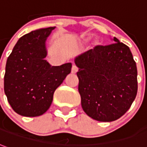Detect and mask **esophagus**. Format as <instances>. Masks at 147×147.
I'll return each mask as SVG.
<instances>
[{
  "instance_id": "1",
  "label": "esophagus",
  "mask_w": 147,
  "mask_h": 147,
  "mask_svg": "<svg viewBox=\"0 0 147 147\" xmlns=\"http://www.w3.org/2000/svg\"><path fill=\"white\" fill-rule=\"evenodd\" d=\"M78 71V68L77 67L76 65H73V66H72V69H71L72 74H76Z\"/></svg>"
}]
</instances>
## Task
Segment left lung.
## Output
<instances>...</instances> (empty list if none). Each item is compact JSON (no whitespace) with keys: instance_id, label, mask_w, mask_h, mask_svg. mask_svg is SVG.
<instances>
[{"instance_id":"8db88e82","label":"left lung","mask_w":147,"mask_h":147,"mask_svg":"<svg viewBox=\"0 0 147 147\" xmlns=\"http://www.w3.org/2000/svg\"><path fill=\"white\" fill-rule=\"evenodd\" d=\"M114 43L98 45L74 59L85 113L99 122H112L129 110L137 95V66L129 48Z\"/></svg>"}]
</instances>
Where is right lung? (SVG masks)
<instances>
[{
  "label": "right lung",
  "mask_w": 147,
  "mask_h": 147,
  "mask_svg": "<svg viewBox=\"0 0 147 147\" xmlns=\"http://www.w3.org/2000/svg\"><path fill=\"white\" fill-rule=\"evenodd\" d=\"M55 27L34 30L15 45L6 62L4 90L8 102L17 114L37 117L45 113L56 89L71 72L72 64L52 66L45 41Z\"/></svg>",
  "instance_id": "obj_1"
}]
</instances>
